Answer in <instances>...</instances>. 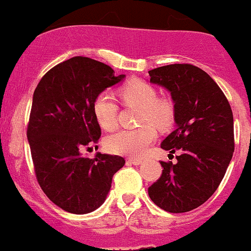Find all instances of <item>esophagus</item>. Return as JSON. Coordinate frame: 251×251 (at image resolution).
Segmentation results:
<instances>
[{"label":"esophagus","instance_id":"1","mask_svg":"<svg viewBox=\"0 0 251 251\" xmlns=\"http://www.w3.org/2000/svg\"><path fill=\"white\" fill-rule=\"evenodd\" d=\"M127 163H128V164L140 165V164H142L143 160L142 159H137V158H127Z\"/></svg>","mask_w":251,"mask_h":251}]
</instances>
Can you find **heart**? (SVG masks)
Returning <instances> with one entry per match:
<instances>
[{
	"label": "heart",
	"instance_id": "heart-1",
	"mask_svg": "<svg viewBox=\"0 0 251 251\" xmlns=\"http://www.w3.org/2000/svg\"><path fill=\"white\" fill-rule=\"evenodd\" d=\"M119 98L124 105L140 109V127L119 130L105 140V147L115 154L141 157L157 137V131L174 124L175 105L169 97H157V89L141 79H131L119 88ZM93 114L101 128L110 131L118 123V105L113 97L101 92L93 101Z\"/></svg>",
	"mask_w": 251,
	"mask_h": 251
}]
</instances>
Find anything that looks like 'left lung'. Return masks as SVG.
<instances>
[{
  "mask_svg": "<svg viewBox=\"0 0 251 251\" xmlns=\"http://www.w3.org/2000/svg\"><path fill=\"white\" fill-rule=\"evenodd\" d=\"M151 82L164 87L175 105L176 127L160 147L179 152L177 162H160L162 175L148 187L162 210L182 213L199 207L217 190L234 152L229 101L203 70L174 64L148 71Z\"/></svg>",
  "mask_w": 251,
  "mask_h": 251,
  "instance_id": "left-lung-1",
  "label": "left lung"
}]
</instances>
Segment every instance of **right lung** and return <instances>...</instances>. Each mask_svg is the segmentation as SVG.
Wrapping results in <instances>:
<instances>
[{
	"mask_svg": "<svg viewBox=\"0 0 251 251\" xmlns=\"http://www.w3.org/2000/svg\"><path fill=\"white\" fill-rule=\"evenodd\" d=\"M124 77L114 76L103 62L75 56L46 72L34 91L26 127L34 172L45 195L67 212L97 210L125 164L119 155L97 153L91 159L81 154L101 135L94 99Z\"/></svg>",
	"mask_w": 251,
	"mask_h": 251,
	"instance_id": "add662e5",
	"label": "right lung"
}]
</instances>
